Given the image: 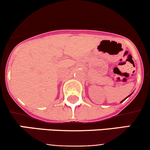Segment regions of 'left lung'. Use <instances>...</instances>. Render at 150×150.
<instances>
[{"mask_svg": "<svg viewBox=\"0 0 150 150\" xmlns=\"http://www.w3.org/2000/svg\"><path fill=\"white\" fill-rule=\"evenodd\" d=\"M131 96V94H130V95H129V96ZM128 96H127V97H126V98H128ZM126 98H125V99H126ZM125 99H124V100H125ZM124 100H122L121 102H123V101H124Z\"/></svg>", "mask_w": 150, "mask_h": 150, "instance_id": "obj_1", "label": "left lung"}]
</instances>
